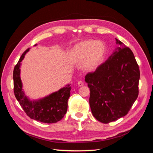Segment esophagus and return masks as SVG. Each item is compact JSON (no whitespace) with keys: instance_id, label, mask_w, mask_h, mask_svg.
<instances>
[{"instance_id":"34e87169","label":"esophagus","mask_w":153,"mask_h":153,"mask_svg":"<svg viewBox=\"0 0 153 153\" xmlns=\"http://www.w3.org/2000/svg\"><path fill=\"white\" fill-rule=\"evenodd\" d=\"M84 82H83L82 81H79L78 82H77V85H78L79 86H82L84 85Z\"/></svg>"}]
</instances>
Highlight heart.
Wrapping results in <instances>:
<instances>
[{
  "instance_id": "1",
  "label": "heart",
  "mask_w": 153,
  "mask_h": 153,
  "mask_svg": "<svg viewBox=\"0 0 153 153\" xmlns=\"http://www.w3.org/2000/svg\"><path fill=\"white\" fill-rule=\"evenodd\" d=\"M106 53V47L102 41L84 40L75 45L70 50L69 59L73 64L83 63L86 70L95 69L102 62Z\"/></svg>"
}]
</instances>
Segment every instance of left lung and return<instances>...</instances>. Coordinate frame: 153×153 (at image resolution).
I'll list each match as a JSON object with an SVG mask.
<instances>
[{
    "mask_svg": "<svg viewBox=\"0 0 153 153\" xmlns=\"http://www.w3.org/2000/svg\"><path fill=\"white\" fill-rule=\"evenodd\" d=\"M119 45L85 81L90 90V105L96 120L107 124L126 116L138 96L139 67L130 48Z\"/></svg>",
    "mask_w": 153,
    "mask_h": 153,
    "instance_id": "8db88e82",
    "label": "left lung"
}]
</instances>
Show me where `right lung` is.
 Listing matches in <instances>:
<instances>
[{
  "instance_id": "1",
  "label": "right lung",
  "mask_w": 153,
  "mask_h": 153,
  "mask_svg": "<svg viewBox=\"0 0 153 153\" xmlns=\"http://www.w3.org/2000/svg\"><path fill=\"white\" fill-rule=\"evenodd\" d=\"M37 45L35 44L34 46ZM29 48L19 59L13 71L14 93L16 100L30 118L43 123H55L62 120L67 112L68 100L70 96V85L68 84L57 91L43 98L30 100L25 96L21 79V65Z\"/></svg>"
}]
</instances>
